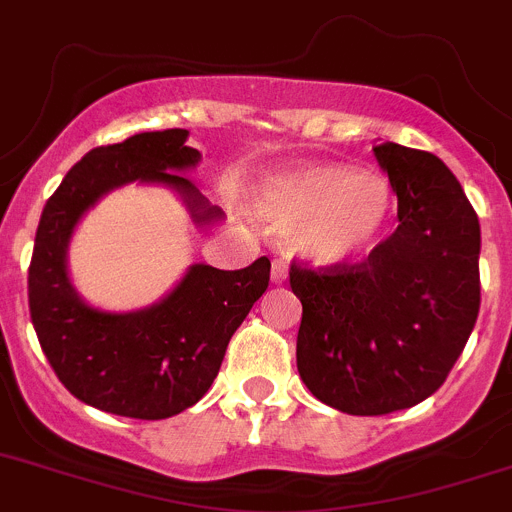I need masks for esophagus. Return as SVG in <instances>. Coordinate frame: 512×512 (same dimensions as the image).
Returning <instances> with one entry per match:
<instances>
[{"label": "esophagus", "instance_id": "1", "mask_svg": "<svg viewBox=\"0 0 512 512\" xmlns=\"http://www.w3.org/2000/svg\"><path fill=\"white\" fill-rule=\"evenodd\" d=\"M286 271H289V264H286L284 259H274V264H271V279H274L276 284H281V281L286 279Z\"/></svg>", "mask_w": 512, "mask_h": 512}]
</instances>
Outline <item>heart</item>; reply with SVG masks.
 Segmentation results:
<instances>
[{
    "instance_id": "1",
    "label": "heart",
    "mask_w": 512,
    "mask_h": 512,
    "mask_svg": "<svg viewBox=\"0 0 512 512\" xmlns=\"http://www.w3.org/2000/svg\"><path fill=\"white\" fill-rule=\"evenodd\" d=\"M261 208L269 218L301 226V248L334 264L352 259L382 236L394 211V193L377 173L309 165L266 180Z\"/></svg>"
}]
</instances>
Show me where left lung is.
I'll use <instances>...</instances> for the list:
<instances>
[{
	"mask_svg": "<svg viewBox=\"0 0 512 512\" xmlns=\"http://www.w3.org/2000/svg\"><path fill=\"white\" fill-rule=\"evenodd\" d=\"M397 193V231L359 264L291 261L296 367L319 402L377 417L435 394L480 311V223L437 155L374 145Z\"/></svg>",
	"mask_w": 512,
	"mask_h": 512,
	"instance_id": "left-lung-1",
	"label": "left lung"
}]
</instances>
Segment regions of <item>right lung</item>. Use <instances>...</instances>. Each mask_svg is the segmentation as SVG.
<instances>
[{
  "label": "right lung",
  "instance_id": "obj_1",
  "mask_svg": "<svg viewBox=\"0 0 512 512\" xmlns=\"http://www.w3.org/2000/svg\"><path fill=\"white\" fill-rule=\"evenodd\" d=\"M188 130L138 133L92 148L70 168L42 211L29 264V314L57 379L85 405L133 420H165L208 392L228 342L269 289L266 256L238 271L196 264L160 304L133 314L87 306L67 279L65 253L82 213L107 191L143 180L183 193L196 223L221 216L186 170L201 160Z\"/></svg>",
  "mask_w": 512,
  "mask_h": 512
}]
</instances>
